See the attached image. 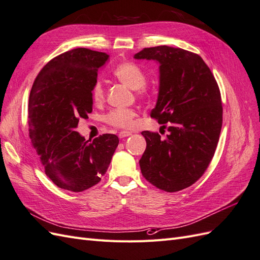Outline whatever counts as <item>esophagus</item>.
Returning a JSON list of instances; mask_svg holds the SVG:
<instances>
[{
  "instance_id": "esophagus-1",
  "label": "esophagus",
  "mask_w": 260,
  "mask_h": 260,
  "mask_svg": "<svg viewBox=\"0 0 260 260\" xmlns=\"http://www.w3.org/2000/svg\"><path fill=\"white\" fill-rule=\"evenodd\" d=\"M131 135H132V133L130 131H120L119 135H118V137H119L120 139H122V138H125V137H129Z\"/></svg>"
}]
</instances>
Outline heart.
<instances>
[{"mask_svg":"<svg viewBox=\"0 0 260 260\" xmlns=\"http://www.w3.org/2000/svg\"><path fill=\"white\" fill-rule=\"evenodd\" d=\"M113 76L130 89L136 91L139 96H143L146 90V76L137 64L131 61L120 62L113 70ZM105 88L101 81H96L91 89V96L95 104H102L105 101ZM138 113L133 108H115L105 116V121L109 125L119 129H129L133 125Z\"/></svg>","mask_w":260,"mask_h":260,"instance_id":"b5f03b06","label":"heart"}]
</instances>
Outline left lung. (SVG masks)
Here are the masks:
<instances>
[{
    "mask_svg": "<svg viewBox=\"0 0 260 260\" xmlns=\"http://www.w3.org/2000/svg\"><path fill=\"white\" fill-rule=\"evenodd\" d=\"M135 58L159 62L158 100L151 117L168 130L165 138L142 131L141 172L162 191H181L204 175L214 157L222 127L218 83L200 55L183 49L145 48Z\"/></svg>",
    "mask_w": 260,
    "mask_h": 260,
    "instance_id": "left-lung-1",
    "label": "left lung"
}]
</instances>
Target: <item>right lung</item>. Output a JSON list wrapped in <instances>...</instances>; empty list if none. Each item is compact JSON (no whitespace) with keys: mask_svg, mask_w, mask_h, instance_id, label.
<instances>
[{"mask_svg":"<svg viewBox=\"0 0 260 260\" xmlns=\"http://www.w3.org/2000/svg\"><path fill=\"white\" fill-rule=\"evenodd\" d=\"M107 59V54L85 48L67 51L40 70L31 88L29 138L45 175L67 191L98 184L119 143L111 133L86 141L76 131L92 112L91 89Z\"/></svg>","mask_w":260,"mask_h":260,"instance_id":"add662e5","label":"right lung"}]
</instances>
